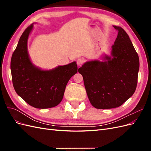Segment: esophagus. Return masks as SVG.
<instances>
[{
	"mask_svg": "<svg viewBox=\"0 0 151 151\" xmlns=\"http://www.w3.org/2000/svg\"><path fill=\"white\" fill-rule=\"evenodd\" d=\"M84 58H78L77 59V65L78 66H79V67H81V66H82L83 65V63H84Z\"/></svg>",
	"mask_w": 151,
	"mask_h": 151,
	"instance_id": "obj_1",
	"label": "esophagus"
}]
</instances>
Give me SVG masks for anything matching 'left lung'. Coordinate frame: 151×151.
<instances>
[{
    "mask_svg": "<svg viewBox=\"0 0 151 151\" xmlns=\"http://www.w3.org/2000/svg\"><path fill=\"white\" fill-rule=\"evenodd\" d=\"M118 35L111 56L104 62H86L79 68L91 104L97 109L120 106L134 94L137 84L139 58L129 35L114 26Z\"/></svg>",
    "mask_w": 151,
    "mask_h": 151,
    "instance_id": "obj_1",
    "label": "left lung"
}]
</instances>
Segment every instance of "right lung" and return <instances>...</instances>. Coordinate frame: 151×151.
<instances>
[{
  "label": "right lung",
  "mask_w": 151,
  "mask_h": 151,
  "mask_svg": "<svg viewBox=\"0 0 151 151\" xmlns=\"http://www.w3.org/2000/svg\"><path fill=\"white\" fill-rule=\"evenodd\" d=\"M31 24L22 34L11 61L14 88L16 93L30 106L45 109L57 106L63 97L66 85L77 72L76 62L42 70L31 62L27 48Z\"/></svg>",
  "instance_id": "1"
}]
</instances>
